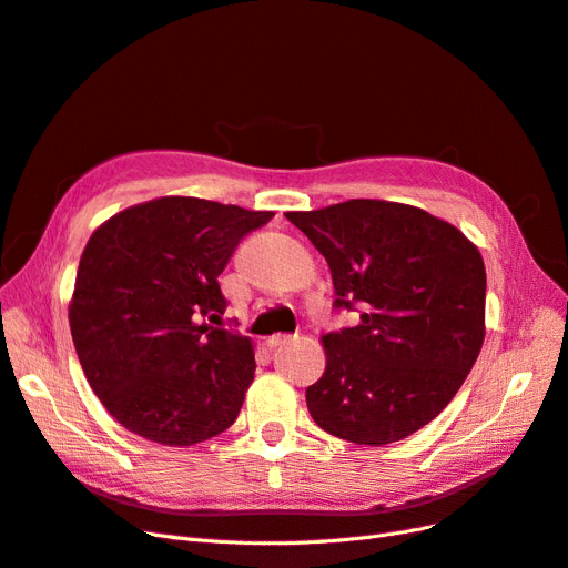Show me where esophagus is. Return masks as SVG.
<instances>
[{
  "mask_svg": "<svg viewBox=\"0 0 568 568\" xmlns=\"http://www.w3.org/2000/svg\"><path fill=\"white\" fill-rule=\"evenodd\" d=\"M298 336H288V334H277V336H270L267 338V347H282V345H286V343H291V341H296Z\"/></svg>",
  "mask_w": 568,
  "mask_h": 568,
  "instance_id": "34e87169",
  "label": "esophagus"
}]
</instances>
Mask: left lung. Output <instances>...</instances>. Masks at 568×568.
<instances>
[{
  "mask_svg": "<svg viewBox=\"0 0 568 568\" xmlns=\"http://www.w3.org/2000/svg\"><path fill=\"white\" fill-rule=\"evenodd\" d=\"M286 219L326 258L336 310L359 324L324 336L326 371L307 387L328 435L383 446L437 418L484 343L486 270L460 230L397 202L349 200Z\"/></svg>",
  "mask_w": 568,
  "mask_h": 568,
  "instance_id": "left-lung-1",
  "label": "left lung"
}]
</instances>
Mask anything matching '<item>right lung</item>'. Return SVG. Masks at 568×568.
I'll return each instance as SVG.
<instances>
[{
  "label": "right lung",
  "instance_id": "right-lung-1",
  "mask_svg": "<svg viewBox=\"0 0 568 568\" xmlns=\"http://www.w3.org/2000/svg\"><path fill=\"white\" fill-rule=\"evenodd\" d=\"M275 213L162 197L116 213L82 253L70 331L84 376L129 433L169 446L221 435L253 381V345L221 328L219 277Z\"/></svg>",
  "mask_w": 568,
  "mask_h": 568
}]
</instances>
